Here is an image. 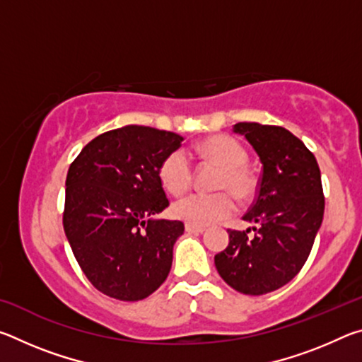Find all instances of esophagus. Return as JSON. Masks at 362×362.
<instances>
[{"mask_svg":"<svg viewBox=\"0 0 362 362\" xmlns=\"http://www.w3.org/2000/svg\"><path fill=\"white\" fill-rule=\"evenodd\" d=\"M185 230H187L188 233H203L206 228H204V226H196V225L187 223V225H185Z\"/></svg>","mask_w":362,"mask_h":362,"instance_id":"1","label":"esophagus"}]
</instances>
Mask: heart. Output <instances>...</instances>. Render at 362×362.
Segmentation results:
<instances>
[{
	"mask_svg": "<svg viewBox=\"0 0 362 362\" xmlns=\"http://www.w3.org/2000/svg\"><path fill=\"white\" fill-rule=\"evenodd\" d=\"M196 150L207 161L220 166L216 188L217 193H192L174 203L177 218L189 225L206 226L231 217L236 211V201L231 192L246 201L257 192L255 175L247 169V151L238 140L228 136H212L203 140ZM159 179L169 193H185L193 182V166L183 150L170 151L159 164Z\"/></svg>",
	"mask_w": 362,
	"mask_h": 362,
	"instance_id": "b5f03b06",
	"label": "heart"
}]
</instances>
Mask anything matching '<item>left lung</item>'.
Returning a JSON list of instances; mask_svg holds the SVG:
<instances>
[{
    "instance_id": "8db88e82",
    "label": "left lung",
    "mask_w": 362,
    "mask_h": 362,
    "mask_svg": "<svg viewBox=\"0 0 362 362\" xmlns=\"http://www.w3.org/2000/svg\"><path fill=\"white\" fill-rule=\"evenodd\" d=\"M262 161L254 204L243 218L254 236L231 230L214 257L220 276L246 296H263L289 283L305 265L324 216L321 173L313 153L281 126L238 122Z\"/></svg>"
}]
</instances>
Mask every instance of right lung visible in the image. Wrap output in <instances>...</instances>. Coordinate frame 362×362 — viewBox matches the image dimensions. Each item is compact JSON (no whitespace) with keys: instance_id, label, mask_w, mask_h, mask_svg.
Returning a JSON list of instances; mask_svg holds the SVG:
<instances>
[{"instance_id":"right-lung-1","label":"right lung","mask_w":362,"mask_h":362,"mask_svg":"<svg viewBox=\"0 0 362 362\" xmlns=\"http://www.w3.org/2000/svg\"><path fill=\"white\" fill-rule=\"evenodd\" d=\"M182 140L175 132L124 126L90 140L70 164L66 240L86 278L108 297L137 302L168 278L185 226L150 217L169 206L159 164Z\"/></svg>"}]
</instances>
